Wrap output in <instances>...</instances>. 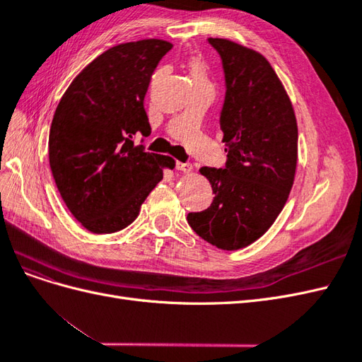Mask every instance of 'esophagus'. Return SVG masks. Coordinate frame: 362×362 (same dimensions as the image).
I'll list each match as a JSON object with an SVG mask.
<instances>
[{
	"instance_id": "34e87169",
	"label": "esophagus",
	"mask_w": 362,
	"mask_h": 362,
	"mask_svg": "<svg viewBox=\"0 0 362 362\" xmlns=\"http://www.w3.org/2000/svg\"><path fill=\"white\" fill-rule=\"evenodd\" d=\"M177 169H178V170H181V172L189 173V172H192V170H193V166H192L190 163H181V161H177Z\"/></svg>"
}]
</instances>
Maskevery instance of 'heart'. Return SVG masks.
<instances>
[{
    "label": "heart",
    "instance_id": "b5f03b06",
    "mask_svg": "<svg viewBox=\"0 0 362 362\" xmlns=\"http://www.w3.org/2000/svg\"><path fill=\"white\" fill-rule=\"evenodd\" d=\"M189 71H190V76H192V81H208L206 80V68L202 60L199 59H193L189 63Z\"/></svg>",
    "mask_w": 362,
    "mask_h": 362
}]
</instances>
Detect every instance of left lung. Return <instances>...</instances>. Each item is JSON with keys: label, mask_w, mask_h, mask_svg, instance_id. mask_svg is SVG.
I'll list each match as a JSON object with an SVG mask.
<instances>
[{"label": "left lung", "mask_w": 362, "mask_h": 362, "mask_svg": "<svg viewBox=\"0 0 362 362\" xmlns=\"http://www.w3.org/2000/svg\"><path fill=\"white\" fill-rule=\"evenodd\" d=\"M208 42L222 59L225 169L201 168L214 199L189 213L193 231L222 250L249 246L286 205L298 166V122L287 90L262 54L229 39Z\"/></svg>", "instance_id": "1"}]
</instances>
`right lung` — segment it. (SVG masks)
Segmentation results:
<instances>
[{
    "label": "right lung",
    "mask_w": 362,
    "mask_h": 362,
    "mask_svg": "<svg viewBox=\"0 0 362 362\" xmlns=\"http://www.w3.org/2000/svg\"><path fill=\"white\" fill-rule=\"evenodd\" d=\"M170 48L168 40L144 39L107 49L75 76L54 113L52 177L68 210L93 234L133 223L163 169L175 168L169 156L133 141L137 133H151L145 95Z\"/></svg>",
    "instance_id": "1"
}]
</instances>
